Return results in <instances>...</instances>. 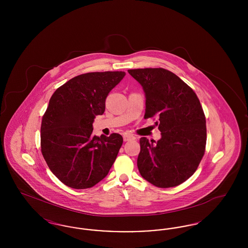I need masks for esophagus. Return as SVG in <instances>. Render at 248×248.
Returning a JSON list of instances; mask_svg holds the SVG:
<instances>
[{
	"mask_svg": "<svg viewBox=\"0 0 248 248\" xmlns=\"http://www.w3.org/2000/svg\"><path fill=\"white\" fill-rule=\"evenodd\" d=\"M136 138L132 135H124V141H131V140H135Z\"/></svg>",
	"mask_w": 248,
	"mask_h": 248,
	"instance_id": "obj_1",
	"label": "esophagus"
}]
</instances>
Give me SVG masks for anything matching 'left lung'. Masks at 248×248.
I'll use <instances>...</instances> for the list:
<instances>
[{"instance_id": "8db88e82", "label": "left lung", "mask_w": 248, "mask_h": 248, "mask_svg": "<svg viewBox=\"0 0 248 248\" xmlns=\"http://www.w3.org/2000/svg\"><path fill=\"white\" fill-rule=\"evenodd\" d=\"M146 95L144 118L158 117L162 138L140 140L138 167L142 177L159 188L176 187L196 171L206 144L205 116L195 92L163 68L128 70Z\"/></svg>"}]
</instances>
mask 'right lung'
Wrapping results in <instances>:
<instances>
[{"mask_svg": "<svg viewBox=\"0 0 248 248\" xmlns=\"http://www.w3.org/2000/svg\"><path fill=\"white\" fill-rule=\"evenodd\" d=\"M124 71L88 72L59 87L41 125V151L52 173L68 187L88 189L106 177L123 137L93 135V122L105 111L107 95Z\"/></svg>", "mask_w": 248, "mask_h": 248, "instance_id": "add662e5", "label": "right lung"}]
</instances>
